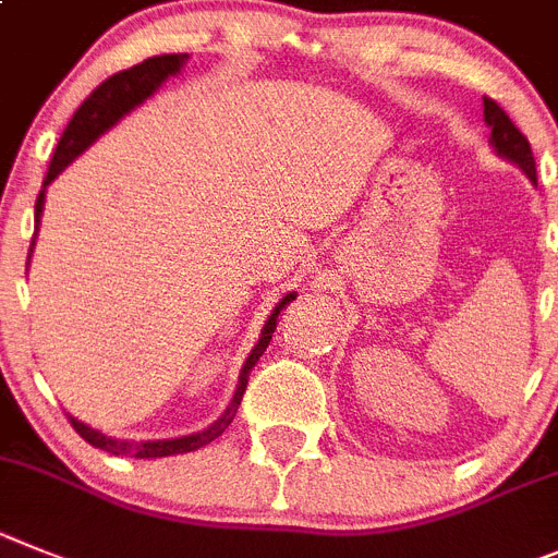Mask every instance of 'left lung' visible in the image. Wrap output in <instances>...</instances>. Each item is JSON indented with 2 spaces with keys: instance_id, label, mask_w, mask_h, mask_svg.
I'll return each mask as SVG.
<instances>
[{
  "instance_id": "1",
  "label": "left lung",
  "mask_w": 558,
  "mask_h": 558,
  "mask_svg": "<svg viewBox=\"0 0 558 558\" xmlns=\"http://www.w3.org/2000/svg\"><path fill=\"white\" fill-rule=\"evenodd\" d=\"M484 122L486 128L492 130L489 147L498 153V158L514 163V167L531 180V183H536V163H534V153H531L529 138L514 128V122L506 117V110L500 108L495 99L484 97Z\"/></svg>"
}]
</instances>
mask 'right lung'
I'll use <instances>...</instances> for the list:
<instances>
[{
	"mask_svg": "<svg viewBox=\"0 0 558 558\" xmlns=\"http://www.w3.org/2000/svg\"><path fill=\"white\" fill-rule=\"evenodd\" d=\"M185 63H189V54L185 52L147 58L144 63H138V66L124 69V72L105 80L97 92L80 105L77 113H74L72 122H69V128L63 130V135H60L58 149H54L52 163H49V172L47 178H44V189L41 194H38V199H35V235H38L44 203H47V185L52 183V180L58 178V174L63 172L74 158H80L85 149L92 147L97 138H102L110 128H117L128 113H133L138 105H144L153 94H158L167 80L178 77V74L183 72ZM35 235H33V244H29V255H33V247H35ZM294 298H298V291H289V294H286V298L272 308V314H269V319L264 323V330H260L258 336V344L250 350L247 361H244L242 366V373H239V384H235L233 400H230V405L222 411V416H219L217 423H210L208 428L194 430V434L189 436H174V439L130 441V439H117V436L102 434V430L80 423L77 416L69 414L74 430H77L88 445H94V448L105 450V453L110 456H130V459H160V456H178V453H192V450H199L203 445H208V441H214L217 436H222L225 428L233 423L235 411H239V405H242L244 389H247L250 373H253V366L258 364L260 355H264V350L269 348V339H272L275 328H278V314Z\"/></svg>",
	"mask_w": 558,
	"mask_h": 558,
	"instance_id": "obj_1",
	"label": "right lung"
}]
</instances>
